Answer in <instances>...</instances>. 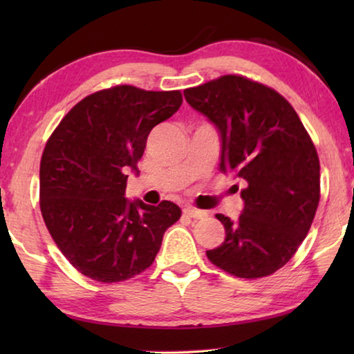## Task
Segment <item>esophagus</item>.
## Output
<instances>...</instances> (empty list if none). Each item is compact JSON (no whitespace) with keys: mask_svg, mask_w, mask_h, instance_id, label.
<instances>
[{"mask_svg":"<svg viewBox=\"0 0 354 354\" xmlns=\"http://www.w3.org/2000/svg\"><path fill=\"white\" fill-rule=\"evenodd\" d=\"M183 212H184V215H187V217H192V218H203V217H206V212L205 211H200V209H195V207H192V206H185L183 209Z\"/></svg>","mask_w":354,"mask_h":354,"instance_id":"34e87169","label":"esophagus"}]
</instances>
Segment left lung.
<instances>
[{
  "mask_svg": "<svg viewBox=\"0 0 354 354\" xmlns=\"http://www.w3.org/2000/svg\"><path fill=\"white\" fill-rule=\"evenodd\" d=\"M184 98L218 131V170L242 179V214H217L225 241L209 261L239 278L284 267L309 232L320 200L315 147L287 100L247 77L226 75L185 88Z\"/></svg>",
  "mask_w": 354,
  "mask_h": 354,
  "instance_id": "obj_1",
  "label": "left lung"
}]
</instances>
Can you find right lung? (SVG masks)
<instances>
[{
    "label": "right lung",
    "instance_id": "add662e5",
    "mask_svg": "<svg viewBox=\"0 0 354 354\" xmlns=\"http://www.w3.org/2000/svg\"><path fill=\"white\" fill-rule=\"evenodd\" d=\"M183 104L179 91L117 86L88 95L62 118L40 160V211L59 250L84 277L118 283L151 266L175 203L128 200V171L156 124Z\"/></svg>",
    "mask_w": 354,
    "mask_h": 354
}]
</instances>
